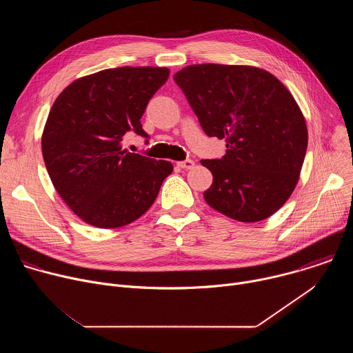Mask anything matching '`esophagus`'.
Here are the masks:
<instances>
[{"label":"esophagus","mask_w":353,"mask_h":353,"mask_svg":"<svg viewBox=\"0 0 353 353\" xmlns=\"http://www.w3.org/2000/svg\"><path fill=\"white\" fill-rule=\"evenodd\" d=\"M177 166H179V168H181V169H191V168H194V161H191V159H185V161L177 162Z\"/></svg>","instance_id":"esophagus-1"}]
</instances>
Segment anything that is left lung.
<instances>
[{
	"label": "left lung",
	"instance_id": "1",
	"mask_svg": "<svg viewBox=\"0 0 353 353\" xmlns=\"http://www.w3.org/2000/svg\"><path fill=\"white\" fill-rule=\"evenodd\" d=\"M208 137L225 138L221 159H203L214 181L207 204L240 221L275 214L293 192L307 149V127L290 92L247 65L198 64L174 75Z\"/></svg>",
	"mask_w": 353,
	"mask_h": 353
}]
</instances>
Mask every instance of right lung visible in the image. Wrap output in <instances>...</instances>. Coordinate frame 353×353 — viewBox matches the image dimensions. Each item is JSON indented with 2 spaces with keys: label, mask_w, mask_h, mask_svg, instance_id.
<instances>
[{
  "label": "right lung",
  "mask_w": 353,
  "mask_h": 353,
  "mask_svg": "<svg viewBox=\"0 0 353 353\" xmlns=\"http://www.w3.org/2000/svg\"><path fill=\"white\" fill-rule=\"evenodd\" d=\"M168 78V68H110L77 79L56 99L41 137L43 159L83 222L114 229L137 221L173 172L168 161L121 148L130 131L149 138L141 117Z\"/></svg>",
  "instance_id": "obj_1"
}]
</instances>
